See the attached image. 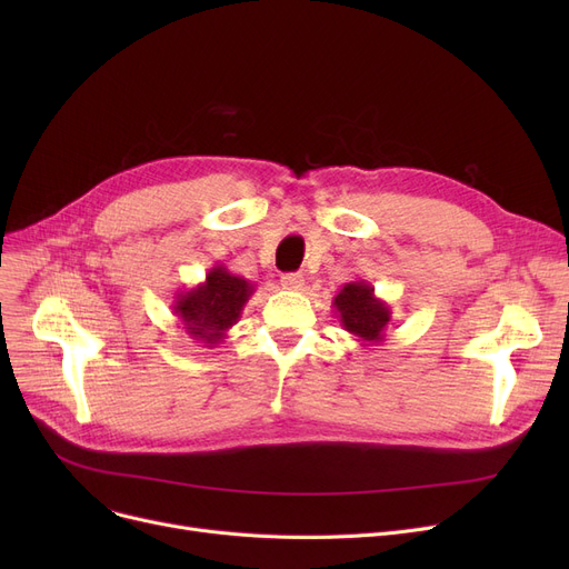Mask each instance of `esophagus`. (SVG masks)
Returning a JSON list of instances; mask_svg holds the SVG:
<instances>
[{
	"label": "esophagus",
	"mask_w": 569,
	"mask_h": 569,
	"mask_svg": "<svg viewBox=\"0 0 569 569\" xmlns=\"http://www.w3.org/2000/svg\"><path fill=\"white\" fill-rule=\"evenodd\" d=\"M281 286H283L286 290H302V286H305V277H302L300 272L283 274V277H281Z\"/></svg>",
	"instance_id": "esophagus-1"
}]
</instances>
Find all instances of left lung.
Returning <instances> with one entry per match:
<instances>
[{"mask_svg":"<svg viewBox=\"0 0 569 569\" xmlns=\"http://www.w3.org/2000/svg\"><path fill=\"white\" fill-rule=\"evenodd\" d=\"M335 313L341 320V327L350 332L357 341L365 346L382 343L387 325L392 320V309L367 281H350L346 283L332 300Z\"/></svg>","mask_w":569,"mask_h":569,"instance_id":"left-lung-1","label":"left lung"}]
</instances>
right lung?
<instances>
[{
  "mask_svg": "<svg viewBox=\"0 0 569 569\" xmlns=\"http://www.w3.org/2000/svg\"><path fill=\"white\" fill-rule=\"evenodd\" d=\"M253 290V283L244 277L228 272L226 264H214L204 274L202 283L174 295L172 313L189 339L207 348H217L230 327L242 318Z\"/></svg>",
  "mask_w": 569,
  "mask_h": 569,
  "instance_id": "add662e5",
  "label": "right lung"
}]
</instances>
